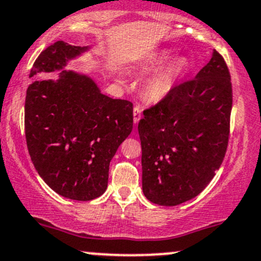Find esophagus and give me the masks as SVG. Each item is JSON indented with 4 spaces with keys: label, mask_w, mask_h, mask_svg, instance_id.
Wrapping results in <instances>:
<instances>
[{
    "label": "esophagus",
    "mask_w": 261,
    "mask_h": 261,
    "mask_svg": "<svg viewBox=\"0 0 261 261\" xmlns=\"http://www.w3.org/2000/svg\"><path fill=\"white\" fill-rule=\"evenodd\" d=\"M141 115H142V110H141L140 107H135L134 108V124H139L140 119H141Z\"/></svg>",
    "instance_id": "1"
}]
</instances>
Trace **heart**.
I'll list each match as a JSON object with an SVG mask.
<instances>
[{"label":"heart","instance_id":"b5f03b06","mask_svg":"<svg viewBox=\"0 0 261 261\" xmlns=\"http://www.w3.org/2000/svg\"><path fill=\"white\" fill-rule=\"evenodd\" d=\"M172 58V54L167 50L158 53L154 58L147 61V67H158L166 64ZM189 61L185 58H176L166 67L152 74L143 85V97L151 103H160L169 97L178 87L182 77L188 73Z\"/></svg>","mask_w":261,"mask_h":261}]
</instances>
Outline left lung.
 <instances>
[{"instance_id": "1", "label": "left lung", "mask_w": 261, "mask_h": 261, "mask_svg": "<svg viewBox=\"0 0 261 261\" xmlns=\"http://www.w3.org/2000/svg\"><path fill=\"white\" fill-rule=\"evenodd\" d=\"M230 110L229 71L214 50L195 79L143 112L142 191L149 201L180 205L207 187L226 154Z\"/></svg>"}]
</instances>
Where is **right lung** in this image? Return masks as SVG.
<instances>
[{
    "mask_svg": "<svg viewBox=\"0 0 261 261\" xmlns=\"http://www.w3.org/2000/svg\"><path fill=\"white\" fill-rule=\"evenodd\" d=\"M91 46L60 40L44 50L29 77L60 71L58 80H34L27 89L25 139L38 174L59 195L77 201L99 197L109 164L133 131V103L100 92L88 74L65 70Z\"/></svg>",
    "mask_w": 261,
    "mask_h": 261,
    "instance_id": "1",
    "label": "right lung"
}]
</instances>
